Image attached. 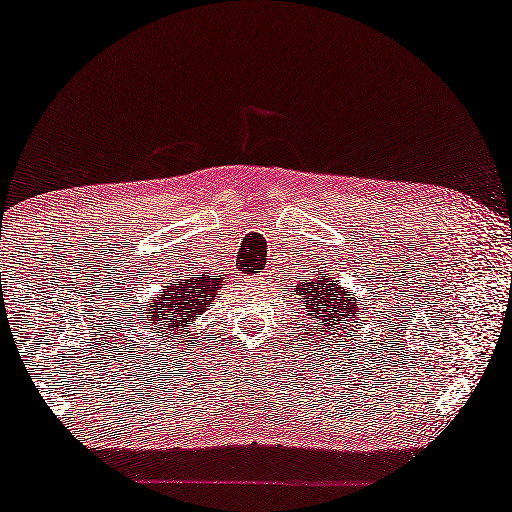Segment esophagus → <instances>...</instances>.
Instances as JSON below:
<instances>
[{
	"instance_id": "obj_1",
	"label": "esophagus",
	"mask_w": 512,
	"mask_h": 512,
	"mask_svg": "<svg viewBox=\"0 0 512 512\" xmlns=\"http://www.w3.org/2000/svg\"><path fill=\"white\" fill-rule=\"evenodd\" d=\"M254 281H265V274H261V276H256V279Z\"/></svg>"
}]
</instances>
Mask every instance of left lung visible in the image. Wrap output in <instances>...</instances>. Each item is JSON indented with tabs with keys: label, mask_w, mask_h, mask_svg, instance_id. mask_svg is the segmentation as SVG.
I'll list each match as a JSON object with an SVG mask.
<instances>
[{
	"label": "left lung",
	"mask_w": 512,
	"mask_h": 512,
	"mask_svg": "<svg viewBox=\"0 0 512 512\" xmlns=\"http://www.w3.org/2000/svg\"><path fill=\"white\" fill-rule=\"evenodd\" d=\"M294 292L303 299L308 315L328 335H346V330L355 324V317H360V310H355L357 303L351 290H344L330 272L324 274V270H319V279L299 283Z\"/></svg>",
	"instance_id": "obj_1"
}]
</instances>
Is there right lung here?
I'll list each match as a JSON object with an SVG mask.
<instances>
[{
  "label": "right lung",
  "instance_id": "1",
  "mask_svg": "<svg viewBox=\"0 0 512 512\" xmlns=\"http://www.w3.org/2000/svg\"><path fill=\"white\" fill-rule=\"evenodd\" d=\"M220 285H224V276L220 279H211L206 274L186 276V279L177 276L164 292L150 297L148 324L159 328L164 335H177L188 321H195L204 310H209Z\"/></svg>",
  "mask_w": 512,
  "mask_h": 512
}]
</instances>
